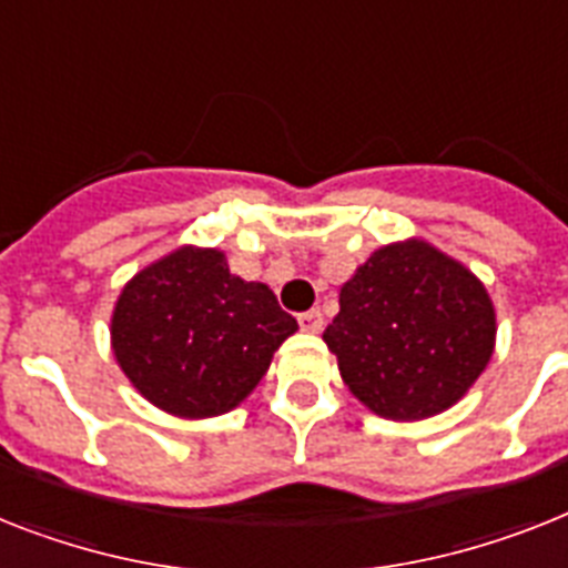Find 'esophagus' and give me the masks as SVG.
Returning a JSON list of instances; mask_svg holds the SVG:
<instances>
[{"instance_id":"obj_1","label":"esophagus","mask_w":568,"mask_h":568,"mask_svg":"<svg viewBox=\"0 0 568 568\" xmlns=\"http://www.w3.org/2000/svg\"><path fill=\"white\" fill-rule=\"evenodd\" d=\"M298 327H302V331H307V334H318V331L325 327V318H322V313L318 311H307L298 316Z\"/></svg>"}]
</instances>
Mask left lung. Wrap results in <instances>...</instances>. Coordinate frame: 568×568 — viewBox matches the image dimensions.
Here are the masks:
<instances>
[{
  "instance_id": "8db88e82",
  "label": "left lung",
  "mask_w": 568,
  "mask_h": 568,
  "mask_svg": "<svg viewBox=\"0 0 568 568\" xmlns=\"http://www.w3.org/2000/svg\"><path fill=\"white\" fill-rule=\"evenodd\" d=\"M322 339L374 415L424 420L456 406L487 368L496 311L462 261L409 237L379 246L342 284Z\"/></svg>"
}]
</instances>
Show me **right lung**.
<instances>
[{
  "instance_id": "right-lung-1",
  "label": "right lung",
  "mask_w": 568,
  "mask_h": 568,
  "mask_svg": "<svg viewBox=\"0 0 568 568\" xmlns=\"http://www.w3.org/2000/svg\"><path fill=\"white\" fill-rule=\"evenodd\" d=\"M295 318L211 246H180L126 281L110 318L115 363L173 418L232 412L255 392Z\"/></svg>"
}]
</instances>
